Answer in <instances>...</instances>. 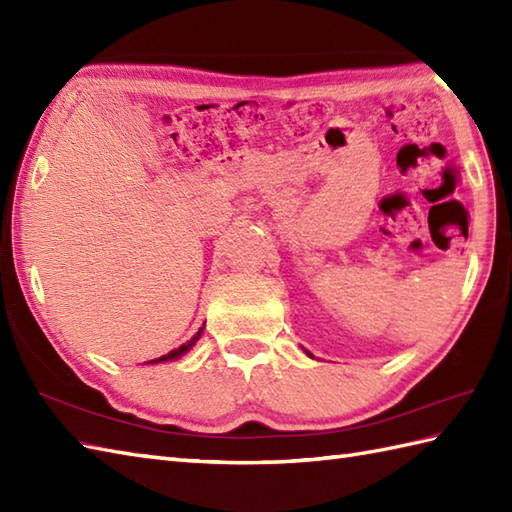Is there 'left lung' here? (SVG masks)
Returning a JSON list of instances; mask_svg holds the SVG:
<instances>
[{
	"label": "left lung",
	"mask_w": 512,
	"mask_h": 512,
	"mask_svg": "<svg viewBox=\"0 0 512 512\" xmlns=\"http://www.w3.org/2000/svg\"><path fill=\"white\" fill-rule=\"evenodd\" d=\"M306 354H308V356H312V354H310V352H306Z\"/></svg>",
	"instance_id": "1"
}]
</instances>
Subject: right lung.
Returning <instances> with one entry per match:
<instances>
[{
	"mask_svg": "<svg viewBox=\"0 0 512 512\" xmlns=\"http://www.w3.org/2000/svg\"><path fill=\"white\" fill-rule=\"evenodd\" d=\"M202 330H204V325L202 328L193 334V339L191 341H187V343H182L180 347H176V350H171L169 354H165V356H160V358H154V361H149V363H165V361H173V358H180L182 354H187L191 347L200 341V336H202Z\"/></svg>",
	"mask_w": 512,
	"mask_h": 512,
	"instance_id": "add662e5",
	"label": "right lung"
}]
</instances>
